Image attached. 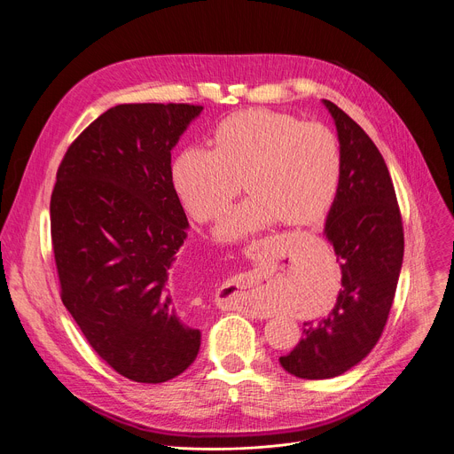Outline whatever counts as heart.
<instances>
[{"label":"heart","mask_w":454,"mask_h":454,"mask_svg":"<svg viewBox=\"0 0 454 454\" xmlns=\"http://www.w3.org/2000/svg\"><path fill=\"white\" fill-rule=\"evenodd\" d=\"M212 145V150L184 148L174 160L172 181L190 217L208 223L244 179L250 195L223 217L221 239H242L280 219L311 224L332 210L342 152L335 132L320 122L264 108L242 110L219 122Z\"/></svg>","instance_id":"obj_1"}]
</instances>
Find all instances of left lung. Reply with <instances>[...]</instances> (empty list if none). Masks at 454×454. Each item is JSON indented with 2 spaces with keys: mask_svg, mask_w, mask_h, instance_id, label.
I'll return each instance as SVG.
<instances>
[{
  "mask_svg": "<svg viewBox=\"0 0 454 454\" xmlns=\"http://www.w3.org/2000/svg\"><path fill=\"white\" fill-rule=\"evenodd\" d=\"M332 114L342 176L324 233L342 270L335 308L317 322H304L302 340L278 358L299 379H333L356 365L379 342L395 299L403 261V226L395 186L375 143L335 103Z\"/></svg>",
  "mask_w": 454,
  "mask_h": 454,
  "instance_id": "left-lung-1",
  "label": "left lung"
}]
</instances>
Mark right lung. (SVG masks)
Segmentation results:
<instances>
[{
  "label": "right lung",
  "instance_id": "obj_1",
  "mask_svg": "<svg viewBox=\"0 0 454 454\" xmlns=\"http://www.w3.org/2000/svg\"><path fill=\"white\" fill-rule=\"evenodd\" d=\"M202 106L117 105L68 146L51 197L61 301L94 351L134 382H167L195 360L200 332L172 280L188 219L172 148Z\"/></svg>",
  "mask_w": 454,
  "mask_h": 454
}]
</instances>
